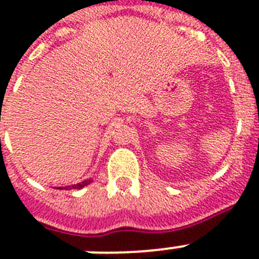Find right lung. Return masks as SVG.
<instances>
[{"label": "right lung", "instance_id": "add662e5", "mask_svg": "<svg viewBox=\"0 0 259 259\" xmlns=\"http://www.w3.org/2000/svg\"><path fill=\"white\" fill-rule=\"evenodd\" d=\"M93 182V180L92 178H89V180H85V181H82V182H79V184L77 185H71V186H66V188H57V189H82V188H85V186H88V185H90Z\"/></svg>", "mask_w": 259, "mask_h": 259}]
</instances>
